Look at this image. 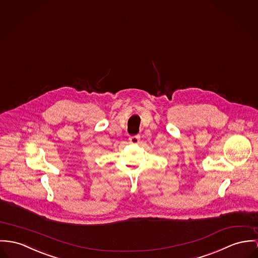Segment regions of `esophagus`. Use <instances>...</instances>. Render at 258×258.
Returning a JSON list of instances; mask_svg holds the SVG:
<instances>
[{
    "instance_id": "34e87169",
    "label": "esophagus",
    "mask_w": 258,
    "mask_h": 258,
    "mask_svg": "<svg viewBox=\"0 0 258 258\" xmlns=\"http://www.w3.org/2000/svg\"><path fill=\"white\" fill-rule=\"evenodd\" d=\"M130 142L131 143H134V144H137V143H139V140H140V136H135V137H131L130 139Z\"/></svg>"
}]
</instances>
